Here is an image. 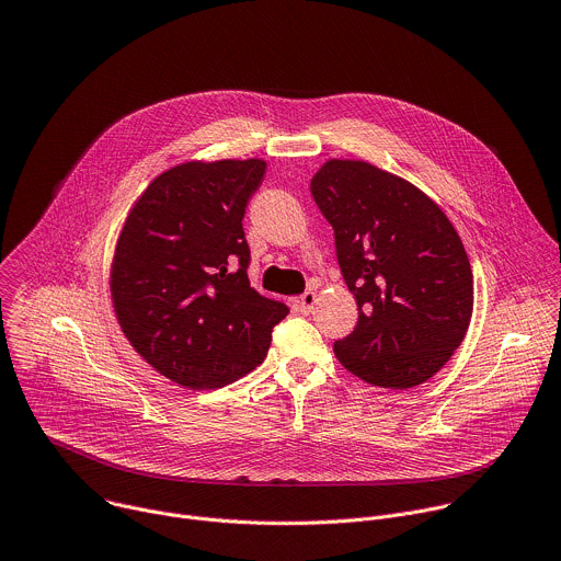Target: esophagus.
I'll return each instance as SVG.
<instances>
[{
	"mask_svg": "<svg viewBox=\"0 0 561 561\" xmlns=\"http://www.w3.org/2000/svg\"><path fill=\"white\" fill-rule=\"evenodd\" d=\"M313 305H316V291H305L298 300H296V309L300 313H311L313 311Z\"/></svg>",
	"mask_w": 561,
	"mask_h": 561,
	"instance_id": "esophagus-1",
	"label": "esophagus"
}]
</instances>
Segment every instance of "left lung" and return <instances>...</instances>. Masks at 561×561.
<instances>
[{
    "instance_id": "obj_1",
    "label": "left lung",
    "mask_w": 561,
    "mask_h": 561,
    "mask_svg": "<svg viewBox=\"0 0 561 561\" xmlns=\"http://www.w3.org/2000/svg\"><path fill=\"white\" fill-rule=\"evenodd\" d=\"M311 196L358 302L335 358L376 387L422 385L449 363L473 313V272L451 220L415 185L365 161H327Z\"/></svg>"
}]
</instances>
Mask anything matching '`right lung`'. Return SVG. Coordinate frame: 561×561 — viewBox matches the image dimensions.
I'll use <instances>...</instances> for the list:
<instances>
[{"instance_id": "right-lung-1", "label": "right lung", "mask_w": 561, "mask_h": 561, "mask_svg": "<svg viewBox=\"0 0 561 561\" xmlns=\"http://www.w3.org/2000/svg\"><path fill=\"white\" fill-rule=\"evenodd\" d=\"M265 161L183 163L135 203L115 250L110 291L133 347L190 389L230 385L267 356L289 313L248 278L243 218Z\"/></svg>"}]
</instances>
